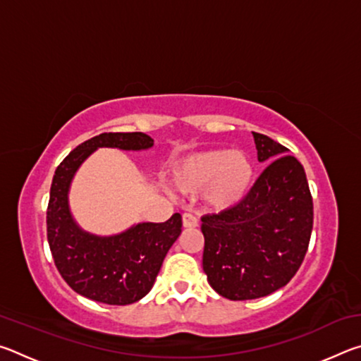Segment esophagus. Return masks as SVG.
<instances>
[{"instance_id": "obj_1", "label": "esophagus", "mask_w": 361, "mask_h": 361, "mask_svg": "<svg viewBox=\"0 0 361 361\" xmlns=\"http://www.w3.org/2000/svg\"><path fill=\"white\" fill-rule=\"evenodd\" d=\"M197 218L191 215V213H185L183 215V228H197Z\"/></svg>"}]
</instances>
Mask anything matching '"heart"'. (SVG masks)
<instances>
[{
  "instance_id": "b5f03b06",
  "label": "heart",
  "mask_w": 361,
  "mask_h": 361,
  "mask_svg": "<svg viewBox=\"0 0 361 361\" xmlns=\"http://www.w3.org/2000/svg\"><path fill=\"white\" fill-rule=\"evenodd\" d=\"M172 180L185 194L202 191L204 204L221 212L245 197L253 180V164L242 151H204L176 164Z\"/></svg>"
}]
</instances>
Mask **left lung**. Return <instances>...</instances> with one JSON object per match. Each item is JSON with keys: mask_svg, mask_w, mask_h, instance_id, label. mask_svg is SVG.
Instances as JSON below:
<instances>
[{"mask_svg": "<svg viewBox=\"0 0 361 361\" xmlns=\"http://www.w3.org/2000/svg\"><path fill=\"white\" fill-rule=\"evenodd\" d=\"M253 133L267 167L239 204L202 216V266L209 283L231 301L271 295L295 277L307 252L314 204L304 167L262 133Z\"/></svg>", "mask_w": 361, "mask_h": 361, "instance_id": "obj_1", "label": "left lung"}]
</instances>
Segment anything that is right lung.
<instances>
[{"instance_id":"1","label":"right lung","mask_w":361,"mask_h":361,"mask_svg":"<svg viewBox=\"0 0 361 361\" xmlns=\"http://www.w3.org/2000/svg\"><path fill=\"white\" fill-rule=\"evenodd\" d=\"M142 132H108L73 149L56 170L47 205V242L60 276L78 295L109 305L137 302L149 293L170 247L181 234V215L166 223H140L113 237L81 231L68 209V188L78 167L97 148L148 149Z\"/></svg>"}]
</instances>
